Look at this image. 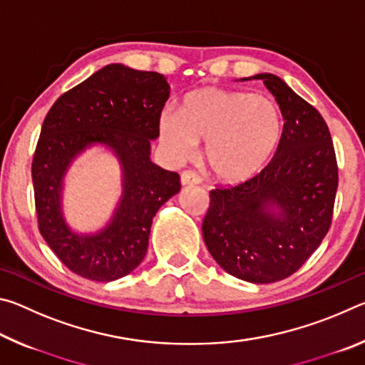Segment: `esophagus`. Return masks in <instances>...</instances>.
<instances>
[{"mask_svg": "<svg viewBox=\"0 0 365 365\" xmlns=\"http://www.w3.org/2000/svg\"><path fill=\"white\" fill-rule=\"evenodd\" d=\"M180 182L183 187H188V185H197L201 183V177L193 170H183L180 175Z\"/></svg>", "mask_w": 365, "mask_h": 365, "instance_id": "esophagus-1", "label": "esophagus"}]
</instances>
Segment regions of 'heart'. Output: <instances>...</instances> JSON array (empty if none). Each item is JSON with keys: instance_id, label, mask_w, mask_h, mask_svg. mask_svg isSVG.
Returning <instances> with one entry per match:
<instances>
[{"instance_id": "1", "label": "heart", "mask_w": 365, "mask_h": 365, "mask_svg": "<svg viewBox=\"0 0 365 365\" xmlns=\"http://www.w3.org/2000/svg\"><path fill=\"white\" fill-rule=\"evenodd\" d=\"M160 140L175 156H188L206 141L205 160L220 182L238 183L259 174L283 138V115L269 98L217 86L183 98L180 113L168 109L159 119Z\"/></svg>"}]
</instances>
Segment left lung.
<instances>
[{
    "instance_id": "8db88e82",
    "label": "left lung",
    "mask_w": 365,
    "mask_h": 365,
    "mask_svg": "<svg viewBox=\"0 0 365 365\" xmlns=\"http://www.w3.org/2000/svg\"><path fill=\"white\" fill-rule=\"evenodd\" d=\"M255 78L264 80L279 103L282 143L255 177L211 190L202 237L228 274L270 283L294 274L322 243L331 225L338 165L319 110L274 73Z\"/></svg>"
}]
</instances>
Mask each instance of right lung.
I'll return each instance as SVG.
<instances>
[{
	"mask_svg": "<svg viewBox=\"0 0 365 365\" xmlns=\"http://www.w3.org/2000/svg\"><path fill=\"white\" fill-rule=\"evenodd\" d=\"M170 86L163 73L109 64L61 95L43 120L32 160L38 230L73 274L110 282L143 261L153 217L180 191V175L150 160ZM103 143L120 158L124 195L115 219L96 235L65 225L60 187L70 160L86 145Z\"/></svg>",
	"mask_w": 365,
	"mask_h": 365,
	"instance_id": "add662e5",
	"label": "right lung"
}]
</instances>
